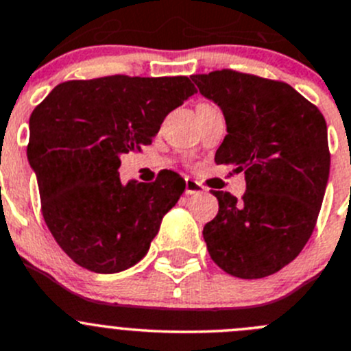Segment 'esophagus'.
<instances>
[{"label":"esophagus","instance_id":"obj_1","mask_svg":"<svg viewBox=\"0 0 351 351\" xmlns=\"http://www.w3.org/2000/svg\"><path fill=\"white\" fill-rule=\"evenodd\" d=\"M202 192H204V186H202L201 183L195 182V180H192V178L185 180V194L186 195H197V194H202Z\"/></svg>","mask_w":351,"mask_h":351}]
</instances>
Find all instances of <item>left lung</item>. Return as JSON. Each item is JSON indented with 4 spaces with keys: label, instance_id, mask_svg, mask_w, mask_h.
I'll use <instances>...</instances> for the list:
<instances>
[{
    "label": "left lung",
    "instance_id": "obj_1",
    "mask_svg": "<svg viewBox=\"0 0 351 351\" xmlns=\"http://www.w3.org/2000/svg\"><path fill=\"white\" fill-rule=\"evenodd\" d=\"M192 81L225 116L216 165L245 175L241 201L213 192L220 209L202 237L221 270L261 279L291 263L315 228L330 166L326 119L280 81L228 69Z\"/></svg>",
    "mask_w": 351,
    "mask_h": 351
}]
</instances>
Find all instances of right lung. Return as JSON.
Returning <instances> with one entry per match:
<instances>
[{
	"label": "right lung",
	"mask_w": 351,
	"mask_h": 351,
	"mask_svg": "<svg viewBox=\"0 0 351 351\" xmlns=\"http://www.w3.org/2000/svg\"><path fill=\"white\" fill-rule=\"evenodd\" d=\"M195 93L185 76L67 81L29 119L27 159L48 228L74 263L117 274L138 263L185 191L175 171L154 183L119 180L121 156L152 142Z\"/></svg>",
	"instance_id": "add662e5"
}]
</instances>
